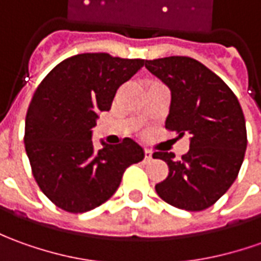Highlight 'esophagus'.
<instances>
[{
    "instance_id": "obj_1",
    "label": "esophagus",
    "mask_w": 261,
    "mask_h": 261,
    "mask_svg": "<svg viewBox=\"0 0 261 261\" xmlns=\"http://www.w3.org/2000/svg\"><path fill=\"white\" fill-rule=\"evenodd\" d=\"M151 155H153V153H151V151H150V150H147V148H145L144 150V160H151Z\"/></svg>"
}]
</instances>
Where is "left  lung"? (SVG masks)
I'll return each instance as SVG.
<instances>
[{"label":"left lung","instance_id":"1","mask_svg":"<svg viewBox=\"0 0 261 261\" xmlns=\"http://www.w3.org/2000/svg\"><path fill=\"white\" fill-rule=\"evenodd\" d=\"M145 68L171 91L166 128L190 134V150L153 154L167 163L168 175L155 191L166 203L201 212L234 182L247 147L246 120L234 93L205 65L190 57L147 60Z\"/></svg>","mask_w":261,"mask_h":261}]
</instances>
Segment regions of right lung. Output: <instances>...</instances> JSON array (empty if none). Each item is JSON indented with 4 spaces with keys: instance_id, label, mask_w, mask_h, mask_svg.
Returning <instances> with one entry per match:
<instances>
[{
    "instance_id": "right-lung-1",
    "label": "right lung",
    "mask_w": 261,
    "mask_h": 261,
    "mask_svg": "<svg viewBox=\"0 0 261 261\" xmlns=\"http://www.w3.org/2000/svg\"><path fill=\"white\" fill-rule=\"evenodd\" d=\"M144 60L87 53L56 65L35 90L25 117V151L35 181L60 208L86 213L106 203L125 168L144 159L131 138L95 151L93 127Z\"/></svg>"
}]
</instances>
